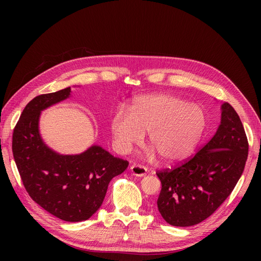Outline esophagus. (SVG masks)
Returning a JSON list of instances; mask_svg holds the SVG:
<instances>
[{
	"mask_svg": "<svg viewBox=\"0 0 261 261\" xmlns=\"http://www.w3.org/2000/svg\"><path fill=\"white\" fill-rule=\"evenodd\" d=\"M130 172L133 175L138 176V177H143L147 174V169L145 167H143V165L134 163L130 165Z\"/></svg>",
	"mask_w": 261,
	"mask_h": 261,
	"instance_id": "obj_1",
	"label": "esophagus"
}]
</instances>
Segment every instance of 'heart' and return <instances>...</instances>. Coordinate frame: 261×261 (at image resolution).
<instances>
[{
	"mask_svg": "<svg viewBox=\"0 0 261 261\" xmlns=\"http://www.w3.org/2000/svg\"><path fill=\"white\" fill-rule=\"evenodd\" d=\"M206 126L207 115L200 106L173 94L156 93L137 98L130 112L118 109L110 130L116 148L124 153L143 143L145 133H149V145L161 160L176 163L194 152Z\"/></svg>",
	"mask_w": 261,
	"mask_h": 261,
	"instance_id": "heart-1",
	"label": "heart"
}]
</instances>
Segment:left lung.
Masks as SVG:
<instances>
[{
  "instance_id": "8db88e82",
  "label": "left lung",
  "mask_w": 261,
  "mask_h": 261,
  "mask_svg": "<svg viewBox=\"0 0 261 261\" xmlns=\"http://www.w3.org/2000/svg\"><path fill=\"white\" fill-rule=\"evenodd\" d=\"M248 155V141L239 114L227 102L213 137L191 160L158 172L161 192L156 207L173 226L202 222L227 198L238 183Z\"/></svg>"
}]
</instances>
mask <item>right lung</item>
<instances>
[{
  "label": "right lung",
  "mask_w": 261,
  "mask_h": 261,
  "mask_svg": "<svg viewBox=\"0 0 261 261\" xmlns=\"http://www.w3.org/2000/svg\"><path fill=\"white\" fill-rule=\"evenodd\" d=\"M67 87L40 94L23 109L13 133V155L27 193L39 206L67 222L88 220L106 197L110 180L128 162L92 145L80 154H60L44 144L39 130L43 110L69 98Z\"/></svg>",
  "instance_id": "right-lung-1"
}]
</instances>
